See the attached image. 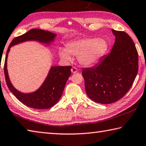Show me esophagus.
I'll return each mask as SVG.
<instances>
[{"instance_id": "34e87169", "label": "esophagus", "mask_w": 146, "mask_h": 146, "mask_svg": "<svg viewBox=\"0 0 146 146\" xmlns=\"http://www.w3.org/2000/svg\"><path fill=\"white\" fill-rule=\"evenodd\" d=\"M77 71H78V69L76 68V67H72V68L71 69V72H72L73 73H76V72H77Z\"/></svg>"}]
</instances>
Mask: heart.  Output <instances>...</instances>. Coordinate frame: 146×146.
Listing matches in <instances>:
<instances>
[{
  "instance_id": "heart-1",
  "label": "heart",
  "mask_w": 146,
  "mask_h": 146,
  "mask_svg": "<svg viewBox=\"0 0 146 146\" xmlns=\"http://www.w3.org/2000/svg\"><path fill=\"white\" fill-rule=\"evenodd\" d=\"M108 43L103 38H83L70 42L65 48H60L59 55L65 62L72 60L71 55L78 57L82 65L89 66L94 64L106 52Z\"/></svg>"
}]
</instances>
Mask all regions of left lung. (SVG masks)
I'll use <instances>...</instances> for the list:
<instances>
[{
	"label": "left lung",
	"instance_id": "left-lung-1",
	"mask_svg": "<svg viewBox=\"0 0 146 146\" xmlns=\"http://www.w3.org/2000/svg\"><path fill=\"white\" fill-rule=\"evenodd\" d=\"M115 36L111 52L92 68H85L82 74L85 89L91 100L101 104L117 102L133 85L139 70V55L128 34L112 29Z\"/></svg>",
	"mask_w": 146,
	"mask_h": 146
}]
</instances>
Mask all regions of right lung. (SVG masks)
I'll use <instances>...</instances> for the list:
<instances>
[{
  "label": "right lung",
  "mask_w": 146,
  "mask_h": 146,
  "mask_svg": "<svg viewBox=\"0 0 146 146\" xmlns=\"http://www.w3.org/2000/svg\"><path fill=\"white\" fill-rule=\"evenodd\" d=\"M56 34L39 29H33L22 36L13 39L7 48L4 63V75L7 86L17 98L29 107L35 109H47L56 104L61 97L66 82L71 75L72 66H52L43 84L36 91L23 93L18 91L9 80L7 69V59L10 48L23 42L37 41L50 44L54 41Z\"/></svg>",
  "instance_id": "add662e5"
}]
</instances>
